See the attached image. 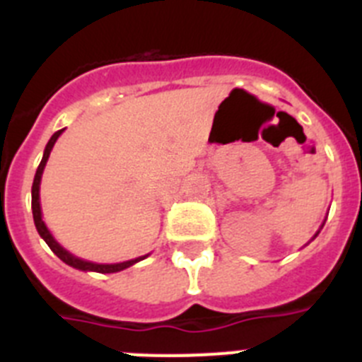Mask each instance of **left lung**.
<instances>
[{"label": "left lung", "instance_id": "left-lung-1", "mask_svg": "<svg viewBox=\"0 0 362 362\" xmlns=\"http://www.w3.org/2000/svg\"><path fill=\"white\" fill-rule=\"evenodd\" d=\"M315 235H317V233H315Z\"/></svg>", "mask_w": 362, "mask_h": 362}]
</instances>
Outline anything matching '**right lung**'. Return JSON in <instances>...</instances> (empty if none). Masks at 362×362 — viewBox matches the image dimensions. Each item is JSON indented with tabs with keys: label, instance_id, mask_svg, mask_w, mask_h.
<instances>
[{
	"label": "right lung",
	"instance_id": "obj_1",
	"mask_svg": "<svg viewBox=\"0 0 362 362\" xmlns=\"http://www.w3.org/2000/svg\"><path fill=\"white\" fill-rule=\"evenodd\" d=\"M63 130H57L52 137H50V141L47 143L45 146V152H43V159H41L40 166H37L36 175H34V183H32V216H34V225H36L37 233H40L41 238L45 239V243L50 246V250L57 255V257L62 259L63 263H66L69 267L72 268H78V270L83 272H99V274H114V272H121L124 268L132 267V264L139 263L143 261L145 257L148 255H143V257H137V259H130V261H124V263H116V264H98V263H90V261H85V259H79L76 255H72L70 252H66L56 239L52 238V233L50 230L47 228L45 225V221L41 219V206H40V183H41V175H43L45 170V165H47V159L50 156V150H52L54 143L57 141V137L62 136Z\"/></svg>",
	"mask_w": 362,
	"mask_h": 362
}]
</instances>
